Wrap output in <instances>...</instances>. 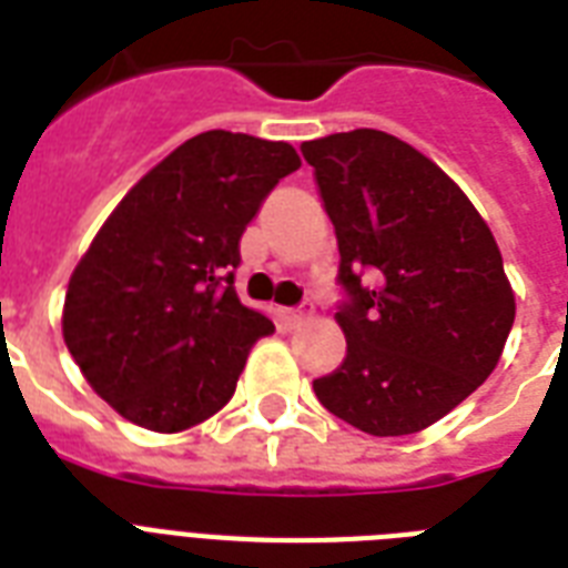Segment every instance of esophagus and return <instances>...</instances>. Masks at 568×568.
Instances as JSON below:
<instances>
[{
  "label": "esophagus",
  "mask_w": 568,
  "mask_h": 568,
  "mask_svg": "<svg viewBox=\"0 0 568 568\" xmlns=\"http://www.w3.org/2000/svg\"><path fill=\"white\" fill-rule=\"evenodd\" d=\"M283 318L288 321V324H301V321L306 318V312L294 306V310H283Z\"/></svg>",
  "instance_id": "34e87169"
}]
</instances>
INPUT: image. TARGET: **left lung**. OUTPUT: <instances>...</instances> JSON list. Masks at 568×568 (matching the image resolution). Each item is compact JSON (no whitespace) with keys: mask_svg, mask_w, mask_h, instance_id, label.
I'll return each mask as SVG.
<instances>
[{"mask_svg":"<svg viewBox=\"0 0 568 568\" xmlns=\"http://www.w3.org/2000/svg\"><path fill=\"white\" fill-rule=\"evenodd\" d=\"M338 241L345 363L312 383L329 413L406 436L463 404L516 318L501 250L468 196L400 138L354 129L303 141Z\"/></svg>","mask_w":568,"mask_h":568,"instance_id":"left-lung-1","label":"left lung"}]
</instances>
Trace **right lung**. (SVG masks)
Returning <instances> with one entry per match:
<instances>
[{
    "mask_svg": "<svg viewBox=\"0 0 568 568\" xmlns=\"http://www.w3.org/2000/svg\"><path fill=\"white\" fill-rule=\"evenodd\" d=\"M297 168L285 141L212 129L102 223L67 285L64 342L123 418L176 433L230 400L253 342L274 333L235 294L241 232Z\"/></svg>",
    "mask_w": 568,
    "mask_h": 568,
    "instance_id": "1",
    "label": "right lung"
}]
</instances>
